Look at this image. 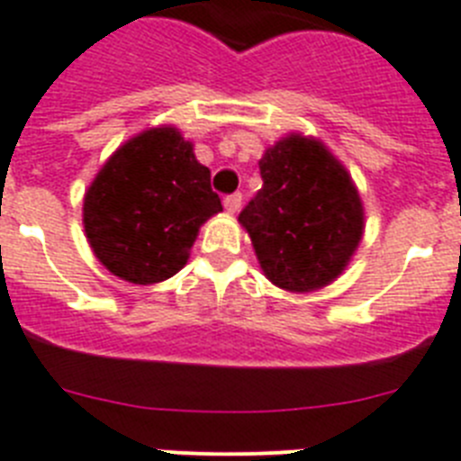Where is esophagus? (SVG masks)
<instances>
[{
    "mask_svg": "<svg viewBox=\"0 0 461 461\" xmlns=\"http://www.w3.org/2000/svg\"><path fill=\"white\" fill-rule=\"evenodd\" d=\"M240 204H242V195H240V193H233V195L223 197V207H226L228 214H238Z\"/></svg>",
    "mask_w": 461,
    "mask_h": 461,
    "instance_id": "1",
    "label": "esophagus"
}]
</instances>
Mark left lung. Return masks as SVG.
Listing matches in <instances>:
<instances>
[{
	"label": "left lung",
	"mask_w": 461,
	"mask_h": 461,
	"mask_svg": "<svg viewBox=\"0 0 461 461\" xmlns=\"http://www.w3.org/2000/svg\"><path fill=\"white\" fill-rule=\"evenodd\" d=\"M264 185L240 212L264 276L306 294L344 273L365 230L351 174L313 136L287 134L258 159Z\"/></svg>",
	"instance_id": "8db88e82"
}]
</instances>
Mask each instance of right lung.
<instances>
[{
	"mask_svg": "<svg viewBox=\"0 0 461 461\" xmlns=\"http://www.w3.org/2000/svg\"><path fill=\"white\" fill-rule=\"evenodd\" d=\"M209 176L171 124L129 139L85 193L82 223L98 261L134 285L176 276L200 226L223 209Z\"/></svg>",
	"mask_w": 461,
	"mask_h": 461,
	"instance_id": "obj_1",
	"label": "right lung"
}]
</instances>
